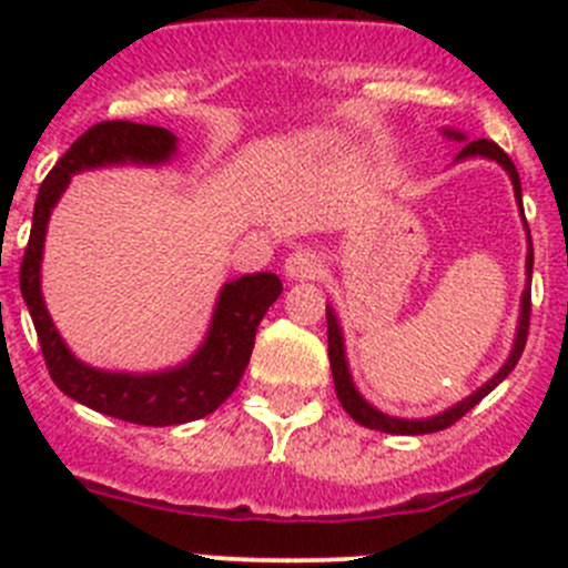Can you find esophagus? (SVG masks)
<instances>
[{
	"label": "esophagus",
	"mask_w": 568,
	"mask_h": 568,
	"mask_svg": "<svg viewBox=\"0 0 568 568\" xmlns=\"http://www.w3.org/2000/svg\"><path fill=\"white\" fill-rule=\"evenodd\" d=\"M324 268V261L313 247H300L285 257V277L288 280H316Z\"/></svg>",
	"instance_id": "obj_1"
}]
</instances>
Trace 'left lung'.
I'll list each match as a JSON object with an SVG mask.
<instances>
[{
    "instance_id": "1",
    "label": "left lung",
    "mask_w": 568,
    "mask_h": 568,
    "mask_svg": "<svg viewBox=\"0 0 568 568\" xmlns=\"http://www.w3.org/2000/svg\"><path fill=\"white\" fill-rule=\"evenodd\" d=\"M443 134L450 136V140H464V134H459V131L445 129ZM473 156L495 159V162L500 164V168L506 170L508 175H511L514 197H517V203L523 205V183H519V173H517V168H514L511 159H508V153L503 151L500 145H495V142H491V140H473V142H467V145L462 148L459 156H456V162H459V159H473ZM525 227H528V225H525ZM525 272H528V285H525V291H523V311H519L517 337H514V348H511V354H508L506 363H503V368L497 371V374L491 376V379L486 382L484 387H478V390H475L473 395H467V398L459 400V404H456V406H450V409L439 412V415H434V417H423V420H406V417L385 415V412L374 409V406H371L368 400H365L363 395L357 393V387H354V382H352V374H348L346 352H343L341 326H337V318H335V313H332V307H326V337H329L332 379H335V393H337V398H341L343 409H346L348 415H352L354 420L359 423V426L376 428V432H385V434H434V432H443V428L454 426L456 420H462V417L467 415V412L473 409V406L478 404V400H484L486 395L495 390V387L500 385V382L506 379L508 374H511L514 365H517L519 357H523L525 343H528V329H530V277H532L530 233H528V261H525Z\"/></svg>"
}]
</instances>
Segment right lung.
<instances>
[{
	"label": "right lung",
	"mask_w": 568,
	"mask_h": 568,
	"mask_svg": "<svg viewBox=\"0 0 568 568\" xmlns=\"http://www.w3.org/2000/svg\"><path fill=\"white\" fill-rule=\"evenodd\" d=\"M173 153L175 134L159 125L131 123V120H104V123L90 125L40 183L30 242H27L19 272L21 296L30 307L51 382L68 398L118 420L136 423V426H178V423L200 420L225 404L247 368L257 324L283 294L280 277L268 272L244 274L225 283L203 346L194 352L189 363L173 371L109 374V371H95L79 363L68 352L40 294V261H43V239L51 209L65 192L71 175L82 170L125 162L162 164Z\"/></svg>",
	"instance_id": "right-lung-1"
}]
</instances>
